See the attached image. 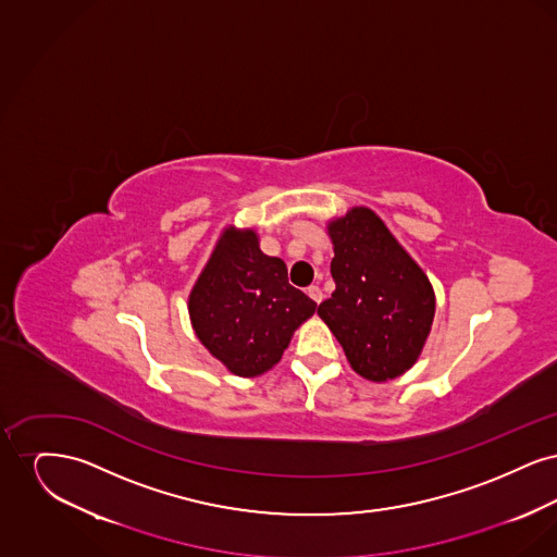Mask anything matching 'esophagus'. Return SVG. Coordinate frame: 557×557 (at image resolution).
Listing matches in <instances>:
<instances>
[{
  "label": "esophagus",
  "instance_id": "esophagus-1",
  "mask_svg": "<svg viewBox=\"0 0 557 557\" xmlns=\"http://www.w3.org/2000/svg\"><path fill=\"white\" fill-rule=\"evenodd\" d=\"M307 294H309V296L313 298V302H318V305L323 300V292H321L319 286H309V288H307Z\"/></svg>",
  "mask_w": 557,
  "mask_h": 557
}]
</instances>
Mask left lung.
<instances>
[{"label":"left lung","instance_id":"1","mask_svg":"<svg viewBox=\"0 0 557 557\" xmlns=\"http://www.w3.org/2000/svg\"><path fill=\"white\" fill-rule=\"evenodd\" d=\"M330 238L336 290L319 305V318L345 348L352 370L373 382L393 380L422 352L434 319V290L370 209L332 221Z\"/></svg>","mask_w":557,"mask_h":557}]
</instances>
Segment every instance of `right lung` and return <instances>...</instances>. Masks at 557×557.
Returning <instances> with one entry per match:
<instances>
[{
    "mask_svg": "<svg viewBox=\"0 0 557 557\" xmlns=\"http://www.w3.org/2000/svg\"><path fill=\"white\" fill-rule=\"evenodd\" d=\"M315 302L288 282L282 259L267 257L255 232L227 230L189 294L200 343L236 375H259L284 355Z\"/></svg>",
    "mask_w": 557,
    "mask_h": 557,
    "instance_id": "add662e5",
    "label": "right lung"
}]
</instances>
